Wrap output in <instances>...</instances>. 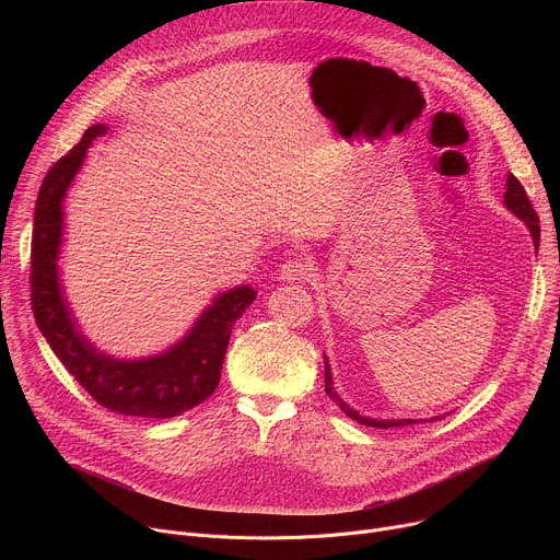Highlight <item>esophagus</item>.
Wrapping results in <instances>:
<instances>
[{
  "mask_svg": "<svg viewBox=\"0 0 560 560\" xmlns=\"http://www.w3.org/2000/svg\"><path fill=\"white\" fill-rule=\"evenodd\" d=\"M312 261L305 253H290V257L281 266L283 281H305L312 275Z\"/></svg>",
  "mask_w": 560,
  "mask_h": 560,
  "instance_id": "1",
  "label": "esophagus"
}]
</instances>
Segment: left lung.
<instances>
[{"instance_id": "8db88e82", "label": "left lung", "mask_w": 560, "mask_h": 560, "mask_svg": "<svg viewBox=\"0 0 560 560\" xmlns=\"http://www.w3.org/2000/svg\"><path fill=\"white\" fill-rule=\"evenodd\" d=\"M505 206H508L518 219H523V221L527 223V228H529V232H532V236H534V246L538 248V242H540L538 214H536V210H534V206H532V201H529L525 188L521 186V182H518L514 175H508ZM326 392L332 396V401H337V404L341 406V410H343L350 419H354V421H359V423H363V425H370V428H398V425H412V423H417V421H412V419H404V421H374V419H365V417L357 415L352 408H348V406L341 401V398L337 396V392L332 389V376H330L328 359H326Z\"/></svg>"}]
</instances>
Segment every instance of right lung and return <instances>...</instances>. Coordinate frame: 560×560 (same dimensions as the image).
<instances>
[{
	"instance_id": "obj_1",
	"label": "right lung",
	"mask_w": 560,
	"mask_h": 560,
	"mask_svg": "<svg viewBox=\"0 0 560 560\" xmlns=\"http://www.w3.org/2000/svg\"><path fill=\"white\" fill-rule=\"evenodd\" d=\"M104 132L106 126H91L82 141L52 164L42 182L31 244V305L52 352L100 406L126 417L171 419L203 404L217 389L232 326L257 299V290L242 285L217 296L186 339L159 357L117 361L97 352L82 337L72 324L57 281L61 201L91 141Z\"/></svg>"
}]
</instances>
